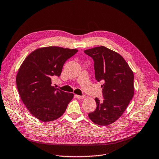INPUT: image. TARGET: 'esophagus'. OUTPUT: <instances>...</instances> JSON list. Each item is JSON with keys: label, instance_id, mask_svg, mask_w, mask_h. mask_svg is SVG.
<instances>
[{"label": "esophagus", "instance_id": "1", "mask_svg": "<svg viewBox=\"0 0 159 159\" xmlns=\"http://www.w3.org/2000/svg\"><path fill=\"white\" fill-rule=\"evenodd\" d=\"M76 98L79 99H83L85 98V95H75Z\"/></svg>", "mask_w": 159, "mask_h": 159}]
</instances>
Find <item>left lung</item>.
Masks as SVG:
<instances>
[{"label":"left lung","mask_w":159,"mask_h":159,"mask_svg":"<svg viewBox=\"0 0 159 159\" xmlns=\"http://www.w3.org/2000/svg\"><path fill=\"white\" fill-rule=\"evenodd\" d=\"M94 61L95 79L104 82V100L95 101L97 107L88 116L99 125H108L119 119L134 95V74L122 56L104 46L84 51Z\"/></svg>","instance_id":"left-lung-1"}]
</instances>
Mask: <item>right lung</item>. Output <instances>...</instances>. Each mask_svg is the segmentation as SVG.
<instances>
[{"label": "right lung", "mask_w": 159, "mask_h": 159, "mask_svg": "<svg viewBox=\"0 0 159 159\" xmlns=\"http://www.w3.org/2000/svg\"><path fill=\"white\" fill-rule=\"evenodd\" d=\"M77 51L57 46L39 48L20 65L16 77L18 92L24 105L38 120L54 121L65 112L74 95L52 86L51 79L59 77L66 61Z\"/></svg>", "instance_id": "right-lung-1"}]
</instances>
